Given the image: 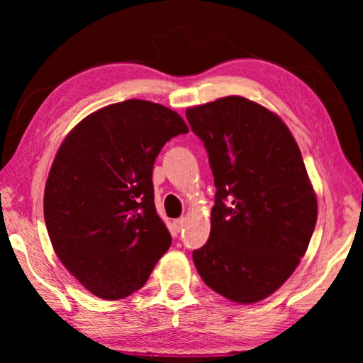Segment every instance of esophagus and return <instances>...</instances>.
<instances>
[{
	"instance_id": "1",
	"label": "esophagus",
	"mask_w": 363,
	"mask_h": 363,
	"mask_svg": "<svg viewBox=\"0 0 363 363\" xmlns=\"http://www.w3.org/2000/svg\"><path fill=\"white\" fill-rule=\"evenodd\" d=\"M173 225H174V229H176L177 232H181V230H182V227L186 225V219H184V218L174 219V220H173Z\"/></svg>"
}]
</instances>
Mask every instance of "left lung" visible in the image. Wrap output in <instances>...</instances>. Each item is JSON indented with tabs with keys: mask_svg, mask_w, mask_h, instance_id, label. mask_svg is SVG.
<instances>
[{
	"mask_svg": "<svg viewBox=\"0 0 363 363\" xmlns=\"http://www.w3.org/2000/svg\"><path fill=\"white\" fill-rule=\"evenodd\" d=\"M214 176L211 232L194 262L205 284L240 304L285 284L309 247L317 199L290 130L266 107L229 96L186 110Z\"/></svg>",
	"mask_w": 363,
	"mask_h": 363,
	"instance_id": "1",
	"label": "left lung"
}]
</instances>
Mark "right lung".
I'll return each instance as SVG.
<instances>
[{"label":"right lung","instance_id":"1","mask_svg":"<svg viewBox=\"0 0 363 363\" xmlns=\"http://www.w3.org/2000/svg\"><path fill=\"white\" fill-rule=\"evenodd\" d=\"M187 131L173 110L130 99L86 116L59 147L45 189L48 233L60 262L96 296H130L168 251L152 169L162 147Z\"/></svg>","mask_w":363,"mask_h":363}]
</instances>
